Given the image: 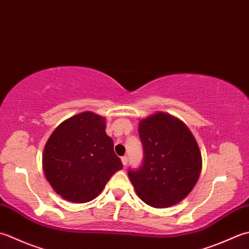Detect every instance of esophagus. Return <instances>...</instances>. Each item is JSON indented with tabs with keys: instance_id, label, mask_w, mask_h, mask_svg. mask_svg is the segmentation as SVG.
Returning a JSON list of instances; mask_svg holds the SVG:
<instances>
[{
	"instance_id": "obj_1",
	"label": "esophagus",
	"mask_w": 249,
	"mask_h": 249,
	"mask_svg": "<svg viewBox=\"0 0 249 249\" xmlns=\"http://www.w3.org/2000/svg\"><path fill=\"white\" fill-rule=\"evenodd\" d=\"M121 160H122V163H123L124 166H126V165H127V162H128L127 157H122Z\"/></svg>"
}]
</instances>
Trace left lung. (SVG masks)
<instances>
[{
	"label": "left lung",
	"mask_w": 249,
	"mask_h": 249,
	"mask_svg": "<svg viewBox=\"0 0 249 249\" xmlns=\"http://www.w3.org/2000/svg\"><path fill=\"white\" fill-rule=\"evenodd\" d=\"M138 131L143 164L128 172L136 193L154 208L176 205L201 175L202 155L196 138L182 121L165 112L140 120Z\"/></svg>",
	"instance_id": "left-lung-1"
}]
</instances>
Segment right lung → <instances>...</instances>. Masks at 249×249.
<instances>
[{
	"label": "right lung",
	"mask_w": 249,
	"mask_h": 249,
	"mask_svg": "<svg viewBox=\"0 0 249 249\" xmlns=\"http://www.w3.org/2000/svg\"><path fill=\"white\" fill-rule=\"evenodd\" d=\"M106 134L104 116L85 111L57 126L45 144L43 170L57 194L73 203L99 196L113 174L123 168Z\"/></svg>",
	"instance_id": "right-lung-1"
}]
</instances>
